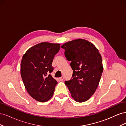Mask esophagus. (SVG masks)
Segmentation results:
<instances>
[{
  "mask_svg": "<svg viewBox=\"0 0 126 126\" xmlns=\"http://www.w3.org/2000/svg\"><path fill=\"white\" fill-rule=\"evenodd\" d=\"M59 79L60 80V81H63V79H64V77H63V76H62V77H60V78H59Z\"/></svg>",
  "mask_w": 126,
  "mask_h": 126,
  "instance_id": "34e87169",
  "label": "esophagus"
}]
</instances>
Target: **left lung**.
I'll list each match as a JSON object with an SVG mask.
<instances>
[{
  "label": "left lung",
  "mask_w": 126,
  "mask_h": 126,
  "mask_svg": "<svg viewBox=\"0 0 126 126\" xmlns=\"http://www.w3.org/2000/svg\"><path fill=\"white\" fill-rule=\"evenodd\" d=\"M64 56L70 61L72 78L64 82L71 97L78 102L88 100L96 91L103 71L101 55L88 40L77 39L63 44Z\"/></svg>",
  "instance_id": "8db88e82"
}]
</instances>
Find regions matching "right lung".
I'll list each match as a JSON object with an SVG mask.
<instances>
[{
    "label": "right lung",
    "instance_id": "right-lung-1",
    "mask_svg": "<svg viewBox=\"0 0 126 126\" xmlns=\"http://www.w3.org/2000/svg\"><path fill=\"white\" fill-rule=\"evenodd\" d=\"M60 45L43 42L29 48L22 56L21 78L30 96L37 101H47L54 94L58 82L50 74L54 69L52 63Z\"/></svg>",
    "mask_w": 126,
    "mask_h": 126
}]
</instances>
